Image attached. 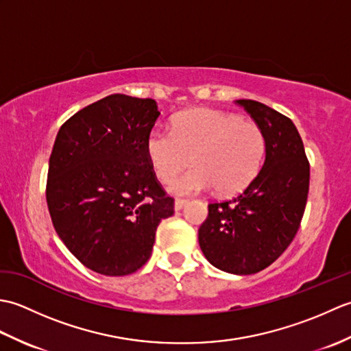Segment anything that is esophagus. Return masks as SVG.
<instances>
[{
  "mask_svg": "<svg viewBox=\"0 0 351 351\" xmlns=\"http://www.w3.org/2000/svg\"><path fill=\"white\" fill-rule=\"evenodd\" d=\"M185 205H187V200H184V199H176V200H175V205H173L175 211H181Z\"/></svg>",
  "mask_w": 351,
  "mask_h": 351,
  "instance_id": "34e87169",
  "label": "esophagus"
}]
</instances>
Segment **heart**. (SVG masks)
<instances>
[{
	"label": "heart",
	"instance_id": "b5f03b06",
	"mask_svg": "<svg viewBox=\"0 0 351 351\" xmlns=\"http://www.w3.org/2000/svg\"><path fill=\"white\" fill-rule=\"evenodd\" d=\"M146 156L156 178L170 181L187 164H195L169 184L176 196L217 190L232 195L253 181L265 156L259 125L215 108H193L178 114L171 131L152 130Z\"/></svg>",
	"mask_w": 351,
	"mask_h": 351
}]
</instances>
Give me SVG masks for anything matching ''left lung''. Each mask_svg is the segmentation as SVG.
Wrapping results in <instances>:
<instances>
[{"label": "left lung", "instance_id": "1", "mask_svg": "<svg viewBox=\"0 0 351 351\" xmlns=\"http://www.w3.org/2000/svg\"><path fill=\"white\" fill-rule=\"evenodd\" d=\"M237 104L264 132V164L240 195L208 205L199 245L219 270L253 274L274 263L299 230L309 191V162L291 119L258 101Z\"/></svg>", "mask_w": 351, "mask_h": 351}]
</instances>
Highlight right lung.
I'll list each match as a JSON object with an SVG mask.
<instances>
[{
	"instance_id": "obj_1",
	"label": "right lung",
	"mask_w": 351,
	"mask_h": 351,
	"mask_svg": "<svg viewBox=\"0 0 351 351\" xmlns=\"http://www.w3.org/2000/svg\"><path fill=\"white\" fill-rule=\"evenodd\" d=\"M158 116L154 99L114 93L57 132L47 181L52 225L72 255L99 274L137 271L151 258L160 221L173 214L146 156Z\"/></svg>"
}]
</instances>
